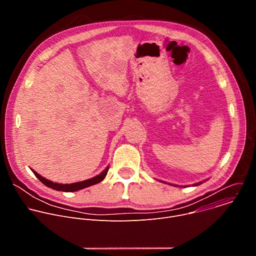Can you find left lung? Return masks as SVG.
<instances>
[{
	"mask_svg": "<svg viewBox=\"0 0 256 256\" xmlns=\"http://www.w3.org/2000/svg\"><path fill=\"white\" fill-rule=\"evenodd\" d=\"M208 180V179H206ZM206 180H204V181H200V182H198V184H192V186H200V184H202V182H204V181H206ZM161 182H164V184H167V182H165V181H162L161 180ZM170 186H180V188H184V186H175V184H169ZM184 188H186V186H184Z\"/></svg>",
	"mask_w": 256,
	"mask_h": 256,
	"instance_id": "8db88e82",
	"label": "left lung"
}]
</instances>
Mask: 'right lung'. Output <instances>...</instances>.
<instances>
[{"mask_svg": "<svg viewBox=\"0 0 256 256\" xmlns=\"http://www.w3.org/2000/svg\"><path fill=\"white\" fill-rule=\"evenodd\" d=\"M108 169H109V166H107L100 174H98V175H96V176H94V177H92L90 179H87V180H84V181L75 182V184H56V182H52V181L42 177V175H40L38 172L34 171L33 169H31V170L34 173V175L38 177L42 182V184L44 186H46L48 188H52L54 190H58V192H78L80 190H83V188H89L91 186L99 184V182H101L105 178V176H106V174L108 172Z\"/></svg>", "mask_w": 256, "mask_h": 256, "instance_id": "1", "label": "right lung"}]
</instances>
